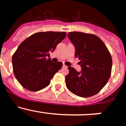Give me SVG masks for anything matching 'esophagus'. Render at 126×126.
<instances>
[{"label": "esophagus", "mask_w": 126, "mask_h": 126, "mask_svg": "<svg viewBox=\"0 0 126 126\" xmlns=\"http://www.w3.org/2000/svg\"><path fill=\"white\" fill-rule=\"evenodd\" d=\"M63 68H67V67H68V66H66L65 64H63Z\"/></svg>", "instance_id": "obj_1"}]
</instances>
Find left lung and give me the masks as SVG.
I'll list each match as a JSON object with an SVG mask.
<instances>
[{"mask_svg":"<svg viewBox=\"0 0 126 126\" xmlns=\"http://www.w3.org/2000/svg\"><path fill=\"white\" fill-rule=\"evenodd\" d=\"M76 49L75 57L82 71L68 67L66 76L67 88L74 94L88 97L99 92L111 76L112 59L107 47L98 36L90 33L72 32L68 34Z\"/></svg>","mask_w":126,"mask_h":126,"instance_id":"1","label":"left lung"}]
</instances>
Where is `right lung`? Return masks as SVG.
<instances>
[{
  "label": "right lung",
  "mask_w": 126,
  "mask_h": 126,
  "mask_svg": "<svg viewBox=\"0 0 126 126\" xmlns=\"http://www.w3.org/2000/svg\"><path fill=\"white\" fill-rule=\"evenodd\" d=\"M66 35L64 32H38L20 44L12 57V64L15 77L24 88L38 91L50 84L63 63H54L46 57Z\"/></svg>",
  "instance_id": "1"
}]
</instances>
